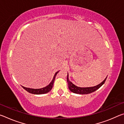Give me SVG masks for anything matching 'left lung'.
I'll use <instances>...</instances> for the list:
<instances>
[{
	"label": "left lung",
	"instance_id": "left-lung-1",
	"mask_svg": "<svg viewBox=\"0 0 124 124\" xmlns=\"http://www.w3.org/2000/svg\"><path fill=\"white\" fill-rule=\"evenodd\" d=\"M107 77H106V78L103 81H102V83H101L100 84H98L95 86L93 87H80L77 86L76 85L70 81L68 78V75H67V82H68V85L69 89L70 90V91H72L73 93H77V94H81V95H85V94H89L90 93H92L94 91H96V90H98L99 88L102 86L104 84L105 81L106 80V79Z\"/></svg>",
	"mask_w": 124,
	"mask_h": 124
}]
</instances>
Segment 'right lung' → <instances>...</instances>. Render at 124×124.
<instances>
[{"mask_svg":"<svg viewBox=\"0 0 124 124\" xmlns=\"http://www.w3.org/2000/svg\"><path fill=\"white\" fill-rule=\"evenodd\" d=\"M58 72H59V71H58V72H57L55 73V74H54V77L53 78V79L52 80L51 83L49 84V85H48L46 87L41 88V89H31V88L25 87L24 86H22V87L25 90H26L27 92H29V93H32V94H35V95H40V94L46 93H47V92H49L50 90L52 89V87H53L54 79H55L56 75H57Z\"/></svg>","mask_w":124,"mask_h":124,"instance_id":"add662e5","label":"right lung"}]
</instances>
